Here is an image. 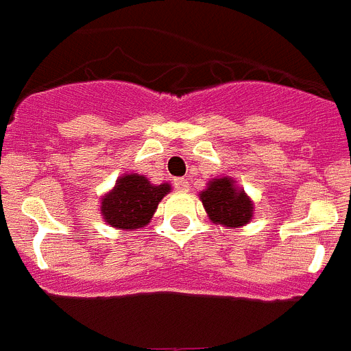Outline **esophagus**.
I'll return each instance as SVG.
<instances>
[{
    "label": "esophagus",
    "instance_id": "obj_1",
    "mask_svg": "<svg viewBox=\"0 0 351 351\" xmlns=\"http://www.w3.org/2000/svg\"><path fill=\"white\" fill-rule=\"evenodd\" d=\"M173 186H176V190L178 191L190 190V184H188V181H186V179H176V181H173Z\"/></svg>",
    "mask_w": 351,
    "mask_h": 351
}]
</instances>
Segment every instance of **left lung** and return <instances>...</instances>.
Listing matches in <instances>:
<instances>
[{
  "label": "left lung",
  "mask_w": 351,
  "mask_h": 351,
  "mask_svg": "<svg viewBox=\"0 0 351 351\" xmlns=\"http://www.w3.org/2000/svg\"><path fill=\"white\" fill-rule=\"evenodd\" d=\"M209 219L216 225L239 228L253 219V202L251 198L235 186L232 178H216L209 181L206 190L200 193Z\"/></svg>",
  "instance_id": "8db88e82"
}]
</instances>
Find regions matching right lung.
I'll return each mask as SVG.
<instances>
[{
	"label": "right lung",
	"mask_w": 351,
	"mask_h": 351,
	"mask_svg": "<svg viewBox=\"0 0 351 351\" xmlns=\"http://www.w3.org/2000/svg\"><path fill=\"white\" fill-rule=\"evenodd\" d=\"M170 191L169 182L151 184L138 173H125L116 186L101 198V216L117 230L142 228L153 218L161 198Z\"/></svg>",
	"instance_id": "right-lung-1"
}]
</instances>
